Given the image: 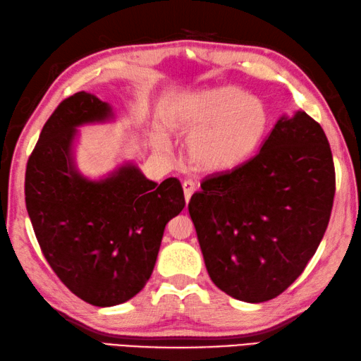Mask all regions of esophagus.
<instances>
[{"label":"esophagus","mask_w":361,"mask_h":361,"mask_svg":"<svg viewBox=\"0 0 361 361\" xmlns=\"http://www.w3.org/2000/svg\"><path fill=\"white\" fill-rule=\"evenodd\" d=\"M182 188H183V196H185V201L188 202L190 198H192V195L196 192V183L193 180H185L182 183Z\"/></svg>","instance_id":"1"}]
</instances>
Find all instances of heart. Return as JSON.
Returning <instances> with one entry per match:
<instances>
[{"instance_id":"heart-1","label":"heart","mask_w":361,"mask_h":361,"mask_svg":"<svg viewBox=\"0 0 361 361\" xmlns=\"http://www.w3.org/2000/svg\"><path fill=\"white\" fill-rule=\"evenodd\" d=\"M173 132L190 138L188 157L206 171L224 173L253 155L269 128V113L259 99L234 86L198 91L174 102Z\"/></svg>"}]
</instances>
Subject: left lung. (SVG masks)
Here are the masks:
<instances>
[{"label":"left lung","mask_w":361,"mask_h":361,"mask_svg":"<svg viewBox=\"0 0 361 361\" xmlns=\"http://www.w3.org/2000/svg\"><path fill=\"white\" fill-rule=\"evenodd\" d=\"M201 188L188 212L210 280L237 300H271L302 275L329 226V140L305 111L283 116L253 159Z\"/></svg>","instance_id":"obj_1"}]
</instances>
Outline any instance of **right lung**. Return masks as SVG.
Here are the masks:
<instances>
[{"label":"right lung","instance_id":"add662e5","mask_svg":"<svg viewBox=\"0 0 361 361\" xmlns=\"http://www.w3.org/2000/svg\"><path fill=\"white\" fill-rule=\"evenodd\" d=\"M111 118L92 94L67 97L45 122L25 174L26 210L47 262L94 307L124 303L146 286L166 223L185 207L179 179L159 185L132 163L100 180L77 171V127Z\"/></svg>","mask_w":361,"mask_h":361}]
</instances>
